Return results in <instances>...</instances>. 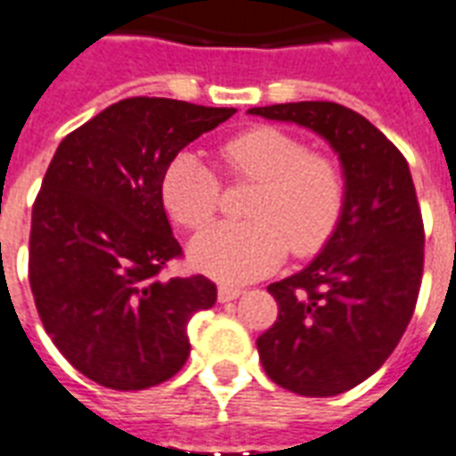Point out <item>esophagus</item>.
I'll return each mask as SVG.
<instances>
[{"label":"esophagus","mask_w":456,"mask_h":456,"mask_svg":"<svg viewBox=\"0 0 456 456\" xmlns=\"http://www.w3.org/2000/svg\"><path fill=\"white\" fill-rule=\"evenodd\" d=\"M242 296V291L237 287H219V303H231V300L240 298Z\"/></svg>","instance_id":"obj_1"}]
</instances>
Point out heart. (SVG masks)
I'll return each mask as SVG.
<instances>
[{
	"label": "heart",
	"mask_w": 456,
	"mask_h": 456,
	"mask_svg": "<svg viewBox=\"0 0 456 456\" xmlns=\"http://www.w3.org/2000/svg\"><path fill=\"white\" fill-rule=\"evenodd\" d=\"M224 169L235 179L258 182L247 224H216L195 237L188 258L195 270L228 284L258 280L287 256L322 249L345 207V183L329 158L310 153L298 137L258 126L219 149ZM221 179L191 151L176 153L160 179L167 214L183 228H200L219 207Z\"/></svg>",
	"instance_id": "b5f03b06"
}]
</instances>
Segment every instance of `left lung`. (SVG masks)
<instances>
[{
	"label": "left lung",
	"instance_id": "1",
	"mask_svg": "<svg viewBox=\"0 0 456 456\" xmlns=\"http://www.w3.org/2000/svg\"><path fill=\"white\" fill-rule=\"evenodd\" d=\"M247 114L310 127L338 153L345 207L322 254L270 284L277 322L258 340L274 385L338 396L370 378L408 329L424 268V224L403 153L336 102H289Z\"/></svg>",
	"mask_w": 456,
	"mask_h": 456
}]
</instances>
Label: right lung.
Here are the masks:
<instances>
[{
	"label": "right lung",
	"mask_w": 456,
	"mask_h": 456,
	"mask_svg": "<svg viewBox=\"0 0 456 456\" xmlns=\"http://www.w3.org/2000/svg\"><path fill=\"white\" fill-rule=\"evenodd\" d=\"M235 111L127 97L60 142L32 207L29 287L55 347L97 385L149 389L186 363L188 322L216 303V284L160 277L182 256L160 179Z\"/></svg>",
	"instance_id": "obj_1"
}]
</instances>
